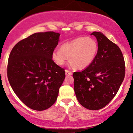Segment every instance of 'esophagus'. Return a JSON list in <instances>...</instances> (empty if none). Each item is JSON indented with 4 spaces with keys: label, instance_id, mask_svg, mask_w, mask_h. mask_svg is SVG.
<instances>
[{
    "label": "esophagus",
    "instance_id": "obj_1",
    "mask_svg": "<svg viewBox=\"0 0 133 133\" xmlns=\"http://www.w3.org/2000/svg\"><path fill=\"white\" fill-rule=\"evenodd\" d=\"M65 75H72V72L69 71V70L68 69L65 70Z\"/></svg>",
    "mask_w": 133,
    "mask_h": 133
}]
</instances>
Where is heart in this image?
I'll return each instance as SVG.
<instances>
[{"mask_svg": "<svg viewBox=\"0 0 133 133\" xmlns=\"http://www.w3.org/2000/svg\"><path fill=\"white\" fill-rule=\"evenodd\" d=\"M98 45L94 39L90 37H79L62 44L61 50L55 49L52 59L56 64L63 65L69 58L75 68L84 69L95 59Z\"/></svg>", "mask_w": 133, "mask_h": 133, "instance_id": "1", "label": "heart"}]
</instances>
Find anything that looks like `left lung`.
Here are the masks:
<instances>
[{"mask_svg": "<svg viewBox=\"0 0 133 133\" xmlns=\"http://www.w3.org/2000/svg\"><path fill=\"white\" fill-rule=\"evenodd\" d=\"M98 50L95 59L82 71L74 72V91L79 103L90 110H98L114 98L125 76L121 51L103 34L94 32Z\"/></svg>", "mask_w": 133, "mask_h": 133, "instance_id": "left-lung-1", "label": "left lung"}]
</instances>
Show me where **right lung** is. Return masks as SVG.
Instances as JSON below:
<instances>
[{"label":"right lung","mask_w":133,"mask_h":133,"mask_svg":"<svg viewBox=\"0 0 133 133\" xmlns=\"http://www.w3.org/2000/svg\"><path fill=\"white\" fill-rule=\"evenodd\" d=\"M59 36L54 32L33 34L16 44L9 55V83L19 99L34 110L52 106L65 79L64 69L52 59Z\"/></svg>","instance_id":"1"}]
</instances>
